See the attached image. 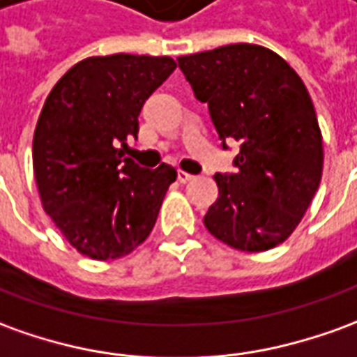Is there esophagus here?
I'll use <instances>...</instances> for the list:
<instances>
[{"label": "esophagus", "mask_w": 357, "mask_h": 357, "mask_svg": "<svg viewBox=\"0 0 357 357\" xmlns=\"http://www.w3.org/2000/svg\"><path fill=\"white\" fill-rule=\"evenodd\" d=\"M178 179L181 181V183H187V181H191V179H193V176H191V174H187V172L179 170L178 172Z\"/></svg>", "instance_id": "1"}]
</instances>
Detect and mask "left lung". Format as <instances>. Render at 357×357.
Wrapping results in <instances>:
<instances>
[{
	"instance_id": "obj_1",
	"label": "left lung",
	"mask_w": 357,
	"mask_h": 357,
	"mask_svg": "<svg viewBox=\"0 0 357 357\" xmlns=\"http://www.w3.org/2000/svg\"><path fill=\"white\" fill-rule=\"evenodd\" d=\"M214 129L238 141L236 174H216L206 230L239 251H266L296 230L323 174V139L305 84L282 57L228 44L178 57Z\"/></svg>"
}]
</instances>
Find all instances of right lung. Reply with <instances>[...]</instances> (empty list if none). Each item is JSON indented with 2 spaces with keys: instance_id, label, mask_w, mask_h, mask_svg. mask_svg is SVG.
I'll return each instance as SVG.
<instances>
[{
  "instance_id": "1",
  "label": "right lung",
  "mask_w": 357,
  "mask_h": 357,
  "mask_svg": "<svg viewBox=\"0 0 357 357\" xmlns=\"http://www.w3.org/2000/svg\"><path fill=\"white\" fill-rule=\"evenodd\" d=\"M176 61L114 54L86 57L52 89L40 114L32 164L44 211L79 253L106 261L141 245L153 231L178 172L146 170L123 151L139 114Z\"/></svg>"
}]
</instances>
